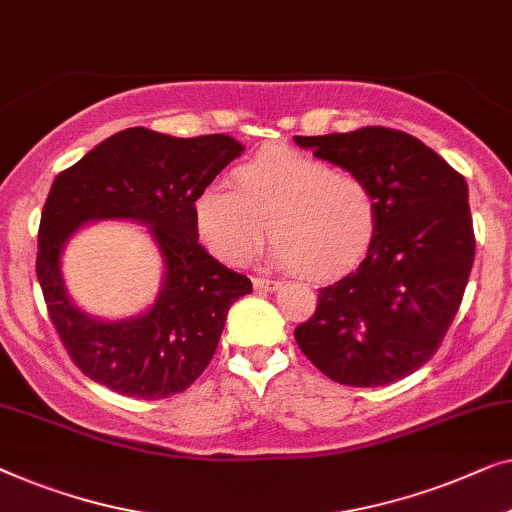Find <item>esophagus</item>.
Here are the masks:
<instances>
[{
  "instance_id": "esophagus-1",
  "label": "esophagus",
  "mask_w": 512,
  "mask_h": 512,
  "mask_svg": "<svg viewBox=\"0 0 512 512\" xmlns=\"http://www.w3.org/2000/svg\"><path fill=\"white\" fill-rule=\"evenodd\" d=\"M253 285H255V290H259V292H276L280 285V280H271V278H264V276H255L253 278Z\"/></svg>"
}]
</instances>
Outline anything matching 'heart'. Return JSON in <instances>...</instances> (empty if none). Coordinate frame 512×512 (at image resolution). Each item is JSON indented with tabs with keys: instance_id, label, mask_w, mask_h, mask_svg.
I'll list each match as a JSON object with an SVG mask.
<instances>
[{
	"instance_id": "b5f03b06",
	"label": "heart",
	"mask_w": 512,
	"mask_h": 512,
	"mask_svg": "<svg viewBox=\"0 0 512 512\" xmlns=\"http://www.w3.org/2000/svg\"><path fill=\"white\" fill-rule=\"evenodd\" d=\"M199 241L225 264H241L276 241L271 259L306 276L334 278L362 262L378 236L376 194L362 176L301 150L271 146L239 164L229 185L194 197Z\"/></svg>"
}]
</instances>
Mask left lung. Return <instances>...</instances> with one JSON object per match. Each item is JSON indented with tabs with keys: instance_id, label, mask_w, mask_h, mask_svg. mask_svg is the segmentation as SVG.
Returning <instances> with one entry per match:
<instances>
[{
	"instance_id": "1",
	"label": "left lung",
	"mask_w": 512,
	"mask_h": 512,
	"mask_svg": "<svg viewBox=\"0 0 512 512\" xmlns=\"http://www.w3.org/2000/svg\"><path fill=\"white\" fill-rule=\"evenodd\" d=\"M301 148L376 194L378 236L364 262L322 287L299 348L331 380L378 387L434 357L462 304L475 236L469 185L441 155L399 129L294 136Z\"/></svg>"
}]
</instances>
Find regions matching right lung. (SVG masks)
<instances>
[{
  "label": "right lung",
  "instance_id": "obj_1",
  "mask_svg": "<svg viewBox=\"0 0 512 512\" xmlns=\"http://www.w3.org/2000/svg\"><path fill=\"white\" fill-rule=\"evenodd\" d=\"M241 153L227 134L178 139L129 127L53 181L39 225L37 278L60 341L95 383L127 397L164 399L187 390L213 359L229 306L253 292V283L201 246L192 204ZM99 219L146 224L161 250L163 287L134 319H95L63 287L61 250Z\"/></svg>",
  "mask_w": 512,
  "mask_h": 512
}]
</instances>
